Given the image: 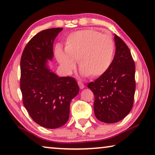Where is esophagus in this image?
<instances>
[{"instance_id": "1", "label": "esophagus", "mask_w": 155, "mask_h": 155, "mask_svg": "<svg viewBox=\"0 0 155 155\" xmlns=\"http://www.w3.org/2000/svg\"><path fill=\"white\" fill-rule=\"evenodd\" d=\"M78 86H79V87H80V89H81V90H83V89L85 88V85H84V84L80 81H78Z\"/></svg>"}]
</instances>
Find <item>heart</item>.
I'll list each match as a JSON object with an SVG mask.
<instances>
[{"label":"heart","instance_id":"obj_1","mask_svg":"<svg viewBox=\"0 0 155 155\" xmlns=\"http://www.w3.org/2000/svg\"><path fill=\"white\" fill-rule=\"evenodd\" d=\"M115 46L112 38L94 30H82L68 37L65 51L58 48L57 59L68 73L72 72L78 62L83 74L98 77L104 74L111 66Z\"/></svg>","mask_w":155,"mask_h":155}]
</instances>
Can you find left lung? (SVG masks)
<instances>
[{
	"mask_svg": "<svg viewBox=\"0 0 155 155\" xmlns=\"http://www.w3.org/2000/svg\"><path fill=\"white\" fill-rule=\"evenodd\" d=\"M114 40L115 53L111 66L87 85L95 98V116L109 124L119 122L129 114L135 91V66L130 50L115 34Z\"/></svg>",
	"mask_w": 155,
	"mask_h": 155,
	"instance_id": "8db88e82",
	"label": "left lung"
}]
</instances>
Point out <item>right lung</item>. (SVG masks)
Listing matches in <instances>:
<instances>
[{
  "label": "right lung",
  "mask_w": 155,
  "mask_h": 155,
  "mask_svg": "<svg viewBox=\"0 0 155 155\" xmlns=\"http://www.w3.org/2000/svg\"><path fill=\"white\" fill-rule=\"evenodd\" d=\"M63 28L40 31L28 41L20 60V89L26 109L33 121L57 128L69 119L70 102L79 92L74 78L59 77L48 67L53 42Z\"/></svg>",
  "instance_id": "right-lung-1"
}]
</instances>
